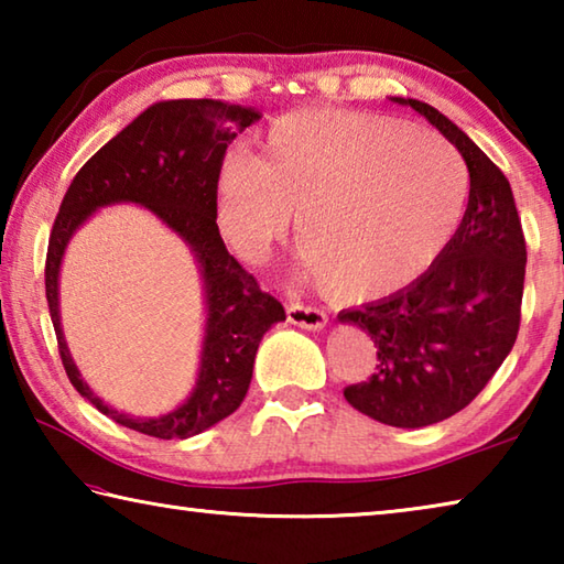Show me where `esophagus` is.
<instances>
[{
  "label": "esophagus",
  "instance_id": "esophagus-1",
  "mask_svg": "<svg viewBox=\"0 0 564 564\" xmlns=\"http://www.w3.org/2000/svg\"><path fill=\"white\" fill-rule=\"evenodd\" d=\"M285 316H289V323L305 330H321L326 328L328 316L321 308H313V305H303V303H291L285 308Z\"/></svg>",
  "mask_w": 564,
  "mask_h": 564
}]
</instances>
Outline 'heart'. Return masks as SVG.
Instances as JSON below:
<instances>
[{
  "instance_id": "obj_1",
  "label": "heart",
  "mask_w": 564,
  "mask_h": 564,
  "mask_svg": "<svg viewBox=\"0 0 564 564\" xmlns=\"http://www.w3.org/2000/svg\"><path fill=\"white\" fill-rule=\"evenodd\" d=\"M467 198V169L433 131L380 113L308 109L265 129L261 156L226 154L216 214L243 261L263 259L299 216L305 273L338 301L420 279L443 253Z\"/></svg>"
}]
</instances>
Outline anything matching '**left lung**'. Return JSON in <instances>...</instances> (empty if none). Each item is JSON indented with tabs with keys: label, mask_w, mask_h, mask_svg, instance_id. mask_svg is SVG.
I'll use <instances>...</instances> for the list:
<instances>
[{
	"label": "left lung",
	"mask_w": 564,
	"mask_h": 564,
	"mask_svg": "<svg viewBox=\"0 0 564 564\" xmlns=\"http://www.w3.org/2000/svg\"><path fill=\"white\" fill-rule=\"evenodd\" d=\"M393 101L415 109L460 151L470 196L455 236L420 279L338 313L378 348L376 373L343 395L378 423L425 427L470 403L512 350L528 248L510 181L480 147L431 104Z\"/></svg>",
	"instance_id": "8db88e82"
}]
</instances>
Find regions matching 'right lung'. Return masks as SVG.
I'll use <instances>...</instances> for the list:
<instances>
[{"label": "right lung", "instance_id": "right-lung-1", "mask_svg": "<svg viewBox=\"0 0 564 564\" xmlns=\"http://www.w3.org/2000/svg\"><path fill=\"white\" fill-rule=\"evenodd\" d=\"M256 119L259 109L216 99L151 104L79 169L56 214L44 283L64 370L99 413L137 433L184 441L221 423L243 403L265 330L285 321L283 305L226 251L216 224L218 166L228 144ZM117 203L149 207L189 246L205 281L207 326L197 386L184 404L159 419H137L104 404L83 383L61 330L58 271L65 246L99 207Z\"/></svg>", "mask_w": 564, "mask_h": 564}]
</instances>
